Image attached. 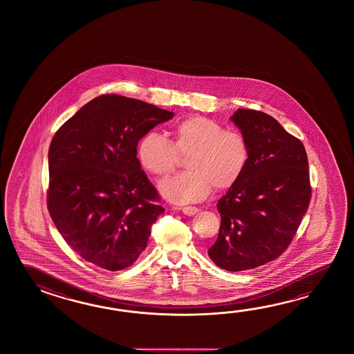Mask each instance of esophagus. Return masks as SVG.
<instances>
[{
	"label": "esophagus",
	"instance_id": "34e87169",
	"mask_svg": "<svg viewBox=\"0 0 354 354\" xmlns=\"http://www.w3.org/2000/svg\"><path fill=\"white\" fill-rule=\"evenodd\" d=\"M180 210H182V212H183L185 215H187V216H194V215H196V214L198 212V209H197V207H194V206L180 207Z\"/></svg>",
	"mask_w": 354,
	"mask_h": 354
}]
</instances>
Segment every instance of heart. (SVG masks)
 <instances>
[{
	"mask_svg": "<svg viewBox=\"0 0 354 354\" xmlns=\"http://www.w3.org/2000/svg\"><path fill=\"white\" fill-rule=\"evenodd\" d=\"M172 143L149 131L139 143V159L154 176H168L187 156L188 171L159 183V191L177 203H195L209 195L212 186L232 187L244 174L249 160V144L239 131L225 130L216 121L192 115L178 121L172 130Z\"/></svg>",
	"mask_w": 354,
	"mask_h": 354,
	"instance_id": "obj_1",
	"label": "heart"
}]
</instances>
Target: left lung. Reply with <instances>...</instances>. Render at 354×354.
<instances>
[{
  "label": "left lung",
  "instance_id": "obj_1",
  "mask_svg": "<svg viewBox=\"0 0 354 354\" xmlns=\"http://www.w3.org/2000/svg\"><path fill=\"white\" fill-rule=\"evenodd\" d=\"M230 120L249 144L244 174L218 201V239L207 253L229 272L279 258L294 239L311 198L305 147L267 113L238 109Z\"/></svg>",
  "mask_w": 354,
  "mask_h": 354
}]
</instances>
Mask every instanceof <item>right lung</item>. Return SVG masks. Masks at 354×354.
<instances>
[{
    "mask_svg": "<svg viewBox=\"0 0 354 354\" xmlns=\"http://www.w3.org/2000/svg\"><path fill=\"white\" fill-rule=\"evenodd\" d=\"M174 113L119 95L93 98L66 121L48 153V210L87 262L120 271L147 248L165 209L136 158L138 142Z\"/></svg>",
    "mask_w": 354,
    "mask_h": 354,
    "instance_id": "add662e5",
    "label": "right lung"
}]
</instances>
